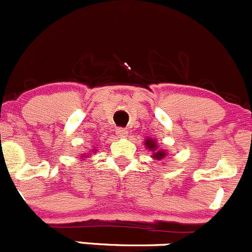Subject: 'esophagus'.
Segmentation results:
<instances>
[{
    "label": "esophagus",
    "instance_id": "obj_1",
    "mask_svg": "<svg viewBox=\"0 0 252 252\" xmlns=\"http://www.w3.org/2000/svg\"><path fill=\"white\" fill-rule=\"evenodd\" d=\"M116 134L118 138H126V136H128V130H126V129H123V128H118L117 129Z\"/></svg>",
    "mask_w": 252,
    "mask_h": 252
}]
</instances>
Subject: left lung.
Returning a JSON list of instances; mask_svg holds the SVG:
<instances>
[{
	"mask_svg": "<svg viewBox=\"0 0 252 252\" xmlns=\"http://www.w3.org/2000/svg\"><path fill=\"white\" fill-rule=\"evenodd\" d=\"M145 145H146V147L150 151L154 152V154H152V157H154L155 159H163L164 157L167 156V152L164 151V150L158 149V145H157L156 140H154L152 138H147L146 140H145Z\"/></svg>",
	"mask_w": 252,
	"mask_h": 252,
	"instance_id": "left-lung-1",
	"label": "left lung"
}]
</instances>
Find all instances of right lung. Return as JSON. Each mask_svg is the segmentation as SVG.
I'll return each instance as SVG.
<instances>
[{
    "mask_svg": "<svg viewBox=\"0 0 252 252\" xmlns=\"http://www.w3.org/2000/svg\"><path fill=\"white\" fill-rule=\"evenodd\" d=\"M94 150H95V149H94ZM94 150H93V151H94ZM84 157H85V156H84V155H81V158H84Z\"/></svg>",
    "mask_w": 252,
    "mask_h": 252,
    "instance_id": "obj_1",
    "label": "right lung"
}]
</instances>
